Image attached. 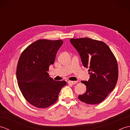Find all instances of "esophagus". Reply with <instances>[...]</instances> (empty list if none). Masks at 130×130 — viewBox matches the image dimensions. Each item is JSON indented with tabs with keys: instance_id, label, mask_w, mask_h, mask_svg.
Instances as JSON below:
<instances>
[{
	"instance_id": "obj_1",
	"label": "esophagus",
	"mask_w": 130,
	"mask_h": 130,
	"mask_svg": "<svg viewBox=\"0 0 130 130\" xmlns=\"http://www.w3.org/2000/svg\"><path fill=\"white\" fill-rule=\"evenodd\" d=\"M77 83H78V82H77V81H68V83L69 84H73V85L76 84Z\"/></svg>"
}]
</instances>
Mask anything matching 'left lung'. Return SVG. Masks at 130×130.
Returning <instances> with one entry per match:
<instances>
[{"mask_svg":"<svg viewBox=\"0 0 130 130\" xmlns=\"http://www.w3.org/2000/svg\"><path fill=\"white\" fill-rule=\"evenodd\" d=\"M70 42L78 51L83 65L89 68L90 78L82 81L86 92L79 95V100L88 104H96L104 101L114 89L118 77L117 60L103 41L84 37L71 38Z\"/></svg>","mask_w":130,"mask_h":130,"instance_id":"1","label":"left lung"}]
</instances>
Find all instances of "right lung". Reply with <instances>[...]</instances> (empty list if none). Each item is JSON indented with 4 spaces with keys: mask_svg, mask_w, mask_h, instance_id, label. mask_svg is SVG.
Instances as JSON below:
<instances>
[{
    "mask_svg": "<svg viewBox=\"0 0 130 130\" xmlns=\"http://www.w3.org/2000/svg\"><path fill=\"white\" fill-rule=\"evenodd\" d=\"M62 40H38L22 52L17 67L18 87L26 100L32 106L45 108L54 104L64 80L49 77V67L54 63Z\"/></svg>",
    "mask_w": 130,
    "mask_h": 130,
    "instance_id": "obj_1",
    "label": "right lung"
}]
</instances>
